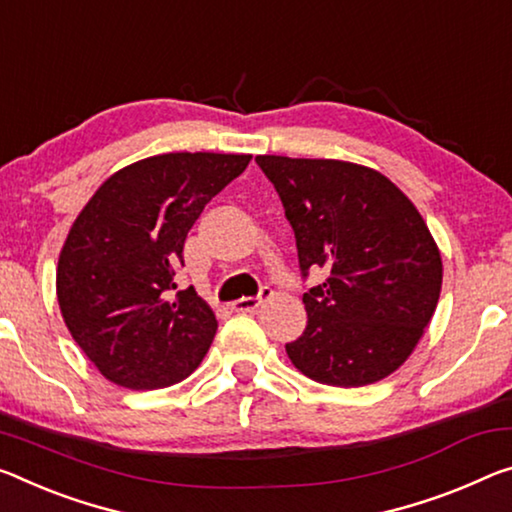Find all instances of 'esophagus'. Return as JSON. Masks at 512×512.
Here are the masks:
<instances>
[{
    "mask_svg": "<svg viewBox=\"0 0 512 512\" xmlns=\"http://www.w3.org/2000/svg\"><path fill=\"white\" fill-rule=\"evenodd\" d=\"M271 296V289L269 287H262L259 291V296H246V298H239L232 303V310L234 312H255L259 305H262V300H266Z\"/></svg>",
    "mask_w": 512,
    "mask_h": 512,
    "instance_id": "esophagus-1",
    "label": "esophagus"
}]
</instances>
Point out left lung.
<instances>
[{
	"label": "left lung",
	"mask_w": 512,
	"mask_h": 512,
	"mask_svg": "<svg viewBox=\"0 0 512 512\" xmlns=\"http://www.w3.org/2000/svg\"><path fill=\"white\" fill-rule=\"evenodd\" d=\"M294 230L307 328L287 355L332 387L383 380L415 351L442 289V257L408 196L378 170L337 159L259 154Z\"/></svg>",
	"instance_id": "obj_1"
}]
</instances>
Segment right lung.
<instances>
[{
  "mask_svg": "<svg viewBox=\"0 0 512 512\" xmlns=\"http://www.w3.org/2000/svg\"><path fill=\"white\" fill-rule=\"evenodd\" d=\"M250 154L168 152L113 173L63 243V321L104 378L159 389L191 376L218 321L196 289L175 291L186 234Z\"/></svg>",
  "mask_w": 512,
  "mask_h": 512,
  "instance_id": "add662e5",
  "label": "right lung"
}]
</instances>
